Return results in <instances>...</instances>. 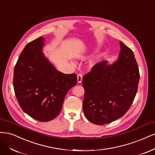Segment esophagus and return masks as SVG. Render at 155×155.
Returning <instances> with one entry per match:
<instances>
[{"instance_id":"esophagus-1","label":"esophagus","mask_w":155,"mask_h":155,"mask_svg":"<svg viewBox=\"0 0 155 155\" xmlns=\"http://www.w3.org/2000/svg\"><path fill=\"white\" fill-rule=\"evenodd\" d=\"M82 81V75L81 74H78L77 75V82L78 83H81Z\"/></svg>"}]
</instances>
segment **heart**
<instances>
[{
  "label": "heart",
  "mask_w": 155,
  "mask_h": 155,
  "mask_svg": "<svg viewBox=\"0 0 155 155\" xmlns=\"http://www.w3.org/2000/svg\"><path fill=\"white\" fill-rule=\"evenodd\" d=\"M82 57H86V55H85V54H82ZM97 60L96 58L93 60V61L91 62V64H93V65L97 63Z\"/></svg>",
  "instance_id": "obj_1"
}]
</instances>
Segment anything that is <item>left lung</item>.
I'll use <instances>...</instances> for the list:
<instances>
[{
    "label": "left lung",
    "mask_w": 155,
    "mask_h": 155,
    "mask_svg": "<svg viewBox=\"0 0 155 155\" xmlns=\"http://www.w3.org/2000/svg\"><path fill=\"white\" fill-rule=\"evenodd\" d=\"M115 62L97 63L84 75L83 111L91 122L104 125L124 115L136 96L140 79L137 62L131 49L121 41Z\"/></svg>",
    "instance_id": "8db88e82"
}]
</instances>
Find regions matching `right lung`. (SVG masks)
<instances>
[{
	"instance_id": "add662e5",
	"label": "right lung",
	"mask_w": 155,
	"mask_h": 155,
	"mask_svg": "<svg viewBox=\"0 0 155 155\" xmlns=\"http://www.w3.org/2000/svg\"><path fill=\"white\" fill-rule=\"evenodd\" d=\"M44 41L41 37L24 48L14 68L13 87L25 113L37 120L48 122L61 112L77 76L57 70L42 52Z\"/></svg>"
}]
</instances>
